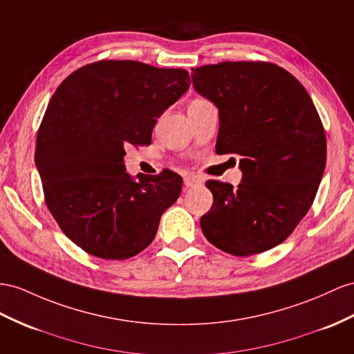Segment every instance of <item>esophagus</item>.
Returning <instances> with one entry per match:
<instances>
[{
  "label": "esophagus",
  "instance_id": "esophagus-1",
  "mask_svg": "<svg viewBox=\"0 0 354 354\" xmlns=\"http://www.w3.org/2000/svg\"><path fill=\"white\" fill-rule=\"evenodd\" d=\"M184 184H185V187H196L198 184H202V179L197 178L196 175H187L184 178Z\"/></svg>",
  "mask_w": 354,
  "mask_h": 354
}]
</instances>
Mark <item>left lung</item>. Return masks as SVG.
Here are the masks:
<instances>
[{"instance_id":"obj_1","label":"left lung","mask_w":354,"mask_h":354,"mask_svg":"<svg viewBox=\"0 0 354 354\" xmlns=\"http://www.w3.org/2000/svg\"><path fill=\"white\" fill-rule=\"evenodd\" d=\"M193 86L218 107L216 153L241 157L238 188L207 180L201 218L212 245L259 254L286 241L310 209L326 166V134L304 85L283 67L225 61L193 68Z\"/></svg>"}]
</instances>
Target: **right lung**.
<instances>
[{
  "mask_svg": "<svg viewBox=\"0 0 354 354\" xmlns=\"http://www.w3.org/2000/svg\"><path fill=\"white\" fill-rule=\"evenodd\" d=\"M189 88L188 71L97 61L62 80L44 112L35 166L61 230L88 254L124 260L153 241L183 178L125 171V147L151 143L157 118Z\"/></svg>",
  "mask_w": 354,
  "mask_h": 354,
  "instance_id": "add662e5",
  "label": "right lung"
}]
</instances>
